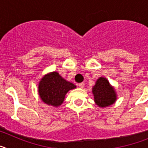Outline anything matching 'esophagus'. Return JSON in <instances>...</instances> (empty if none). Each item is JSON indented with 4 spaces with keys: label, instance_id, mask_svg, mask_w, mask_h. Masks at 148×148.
<instances>
[{
    "label": "esophagus",
    "instance_id": "esophagus-1",
    "mask_svg": "<svg viewBox=\"0 0 148 148\" xmlns=\"http://www.w3.org/2000/svg\"><path fill=\"white\" fill-rule=\"evenodd\" d=\"M78 86H79V87H80V88H84V82H82V83H80L79 84H78Z\"/></svg>",
    "mask_w": 148,
    "mask_h": 148
}]
</instances>
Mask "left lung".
Segmentation results:
<instances>
[{
  "mask_svg": "<svg viewBox=\"0 0 148 148\" xmlns=\"http://www.w3.org/2000/svg\"><path fill=\"white\" fill-rule=\"evenodd\" d=\"M92 91L95 104L100 108H106L114 104L117 99L115 89L104 77H100L96 81Z\"/></svg>",
  "mask_w": 148,
  "mask_h": 148,
  "instance_id": "obj_1",
  "label": "left lung"
}]
</instances>
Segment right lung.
I'll return each instance as SVG.
<instances>
[{"label":"right lung","instance_id":"add662e5","mask_svg":"<svg viewBox=\"0 0 148 148\" xmlns=\"http://www.w3.org/2000/svg\"><path fill=\"white\" fill-rule=\"evenodd\" d=\"M76 86L66 81L58 72H52L44 75L38 84V94L45 104L58 107L64 101L65 95Z\"/></svg>","mask_w":148,"mask_h":148}]
</instances>
